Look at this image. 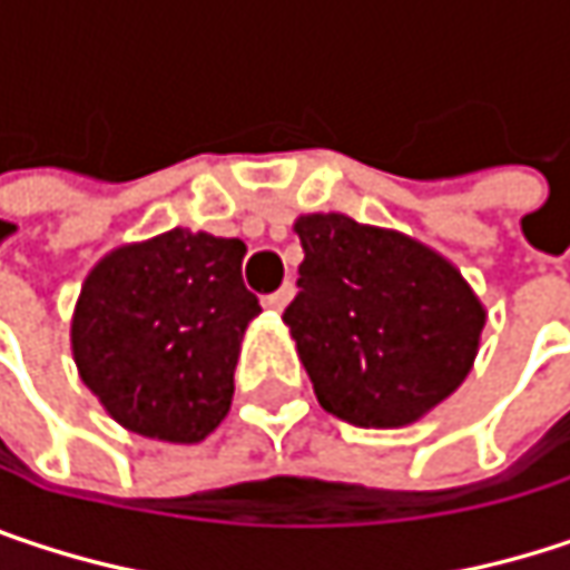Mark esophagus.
I'll list each match as a JSON object with an SVG mask.
<instances>
[{
	"label": "esophagus",
	"mask_w": 570,
	"mask_h": 570,
	"mask_svg": "<svg viewBox=\"0 0 570 570\" xmlns=\"http://www.w3.org/2000/svg\"><path fill=\"white\" fill-rule=\"evenodd\" d=\"M289 299H293V284H284L281 289H274L271 296H264V306L267 309H284Z\"/></svg>",
	"instance_id": "34e87169"
}]
</instances>
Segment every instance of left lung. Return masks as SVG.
I'll return each mask as SVG.
<instances>
[{"label":"left lung","mask_w":570,"mask_h":570,"mask_svg":"<svg viewBox=\"0 0 570 570\" xmlns=\"http://www.w3.org/2000/svg\"><path fill=\"white\" fill-rule=\"evenodd\" d=\"M284 323L326 412L363 429L422 419L469 376L485 306L432 247L346 214H303Z\"/></svg>","instance_id":"8db88e82"}]
</instances>
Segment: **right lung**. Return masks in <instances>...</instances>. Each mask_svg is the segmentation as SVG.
Masks as SVG:
<instances>
[{
    "instance_id": "add662e5",
    "label": "right lung",
    "mask_w": 570,
    "mask_h": 570,
    "mask_svg": "<svg viewBox=\"0 0 570 570\" xmlns=\"http://www.w3.org/2000/svg\"><path fill=\"white\" fill-rule=\"evenodd\" d=\"M244 240L174 227L105 254L71 316L81 383L128 432L200 442L230 409L247 323Z\"/></svg>"
}]
</instances>
